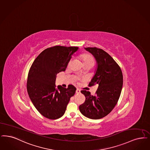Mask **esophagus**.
I'll use <instances>...</instances> for the list:
<instances>
[{"label": "esophagus", "mask_w": 150, "mask_h": 150, "mask_svg": "<svg viewBox=\"0 0 150 150\" xmlns=\"http://www.w3.org/2000/svg\"><path fill=\"white\" fill-rule=\"evenodd\" d=\"M80 93V90L79 89H77L76 90V94H79Z\"/></svg>", "instance_id": "esophagus-1"}]
</instances>
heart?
<instances>
[{
  "instance_id": "b5f03b06",
  "label": "heart",
  "mask_w": 150,
  "mask_h": 150,
  "mask_svg": "<svg viewBox=\"0 0 150 150\" xmlns=\"http://www.w3.org/2000/svg\"><path fill=\"white\" fill-rule=\"evenodd\" d=\"M81 59L84 64H94V60L93 57L89 54H85L81 56Z\"/></svg>"
}]
</instances>
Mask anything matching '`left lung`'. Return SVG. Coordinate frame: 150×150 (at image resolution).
<instances>
[{
	"mask_svg": "<svg viewBox=\"0 0 150 150\" xmlns=\"http://www.w3.org/2000/svg\"><path fill=\"white\" fill-rule=\"evenodd\" d=\"M85 49L94 56L98 66L88 86L96 85L98 89L95 96H91L88 91H81L86 99L79 106V110L86 117L98 120L107 115L116 105L122 89L123 74L118 64L103 50Z\"/></svg>",
	"mask_w": 150,
	"mask_h": 150,
	"instance_id": "left-lung-1",
	"label": "left lung"
}]
</instances>
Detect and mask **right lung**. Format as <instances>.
I'll list each match as a JSON object with an SVG mask.
<instances>
[{"mask_svg":"<svg viewBox=\"0 0 150 150\" xmlns=\"http://www.w3.org/2000/svg\"><path fill=\"white\" fill-rule=\"evenodd\" d=\"M77 47L55 46L46 48L40 54L29 70L27 89L30 100L43 117L56 120L65 112L70 98L74 96L76 88L59 85L56 88V75L65 71L71 55Z\"/></svg>","mask_w":150,"mask_h":150,"instance_id":"1","label":"right lung"}]
</instances>
